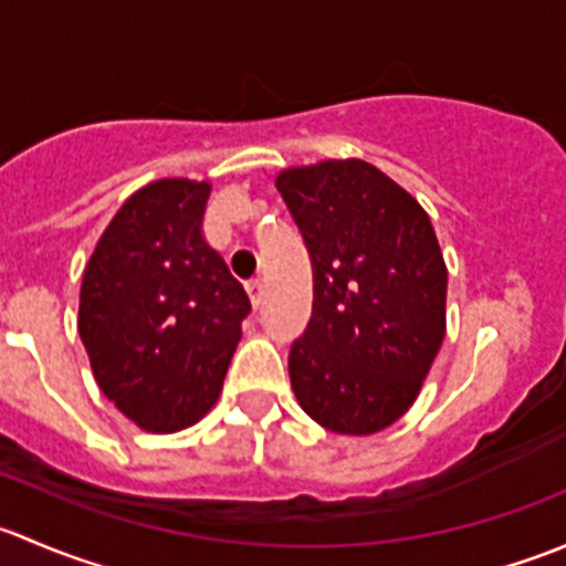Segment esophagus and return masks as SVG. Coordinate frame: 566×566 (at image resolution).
Returning <instances> with one entry per match:
<instances>
[{
  "instance_id": "esophagus-1",
  "label": "esophagus",
  "mask_w": 566,
  "mask_h": 566,
  "mask_svg": "<svg viewBox=\"0 0 566 566\" xmlns=\"http://www.w3.org/2000/svg\"><path fill=\"white\" fill-rule=\"evenodd\" d=\"M247 293L251 298V306H254V310H260L262 301H265V287H262V282H256V279H254V282H249Z\"/></svg>"
}]
</instances>
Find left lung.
Segmentation results:
<instances>
[{
    "label": "left lung",
    "mask_w": 566,
    "mask_h": 566,
    "mask_svg": "<svg viewBox=\"0 0 566 566\" xmlns=\"http://www.w3.org/2000/svg\"><path fill=\"white\" fill-rule=\"evenodd\" d=\"M312 256L315 301L290 350L301 408L373 436L419 397L447 334V262L427 210L361 158L276 175Z\"/></svg>",
    "instance_id": "left-lung-1"
}]
</instances>
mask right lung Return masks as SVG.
Segmentation results:
<instances>
[{
	"instance_id": "obj_1",
	"label": "right lung",
	"mask_w": 566,
	"mask_h": 566,
	"mask_svg": "<svg viewBox=\"0 0 566 566\" xmlns=\"http://www.w3.org/2000/svg\"><path fill=\"white\" fill-rule=\"evenodd\" d=\"M208 180L130 193L95 243L78 334L101 391L147 432L197 424L219 399L251 304L202 235Z\"/></svg>"
}]
</instances>
